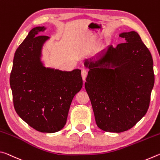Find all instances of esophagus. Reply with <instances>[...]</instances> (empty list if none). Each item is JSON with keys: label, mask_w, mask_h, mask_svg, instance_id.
Instances as JSON below:
<instances>
[{"label": "esophagus", "mask_w": 160, "mask_h": 160, "mask_svg": "<svg viewBox=\"0 0 160 160\" xmlns=\"http://www.w3.org/2000/svg\"><path fill=\"white\" fill-rule=\"evenodd\" d=\"M81 75H82V80L85 81V79H86V77H87V75H88V72H87L86 70H83L82 71V73H81Z\"/></svg>", "instance_id": "obj_1"}]
</instances>
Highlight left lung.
Listing matches in <instances>:
<instances>
[{
    "label": "left lung",
    "mask_w": 160,
    "mask_h": 160,
    "mask_svg": "<svg viewBox=\"0 0 160 160\" xmlns=\"http://www.w3.org/2000/svg\"><path fill=\"white\" fill-rule=\"evenodd\" d=\"M124 42L84 61L85 83L97 126L106 132L131 128L147 113L155 83L152 55L135 31L122 32Z\"/></svg>",
    "instance_id": "left-lung-1"
}]
</instances>
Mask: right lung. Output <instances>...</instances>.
Masks as SVG:
<instances>
[{"label":"right lung","instance_id":"obj_1","mask_svg":"<svg viewBox=\"0 0 160 160\" xmlns=\"http://www.w3.org/2000/svg\"><path fill=\"white\" fill-rule=\"evenodd\" d=\"M36 27L17 48L10 78L16 112L32 128L52 133L63 128L72 100L82 87L81 70L46 67L42 49L49 37Z\"/></svg>","mask_w":160,"mask_h":160}]
</instances>
